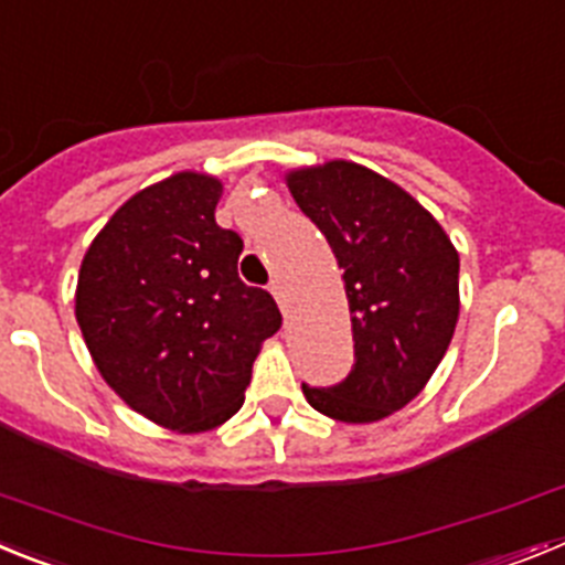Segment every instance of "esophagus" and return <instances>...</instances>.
I'll return each mask as SVG.
<instances>
[{
	"instance_id": "esophagus-1",
	"label": "esophagus",
	"mask_w": 565,
	"mask_h": 565,
	"mask_svg": "<svg viewBox=\"0 0 565 565\" xmlns=\"http://www.w3.org/2000/svg\"><path fill=\"white\" fill-rule=\"evenodd\" d=\"M268 291L274 294V299H277V302H279L282 313H288V294H286V286H282V279L274 277L271 286H268Z\"/></svg>"
}]
</instances>
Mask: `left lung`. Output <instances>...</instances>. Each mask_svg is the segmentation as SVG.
Instances as JSON below:
<instances>
[{
	"mask_svg": "<svg viewBox=\"0 0 565 565\" xmlns=\"http://www.w3.org/2000/svg\"><path fill=\"white\" fill-rule=\"evenodd\" d=\"M294 201L326 234L351 308L353 367L333 387L302 384L322 416L371 424L430 382L458 322V252L416 198L351 161L294 169Z\"/></svg>",
	"mask_w": 565,
	"mask_h": 565,
	"instance_id": "1",
	"label": "left lung"
}]
</instances>
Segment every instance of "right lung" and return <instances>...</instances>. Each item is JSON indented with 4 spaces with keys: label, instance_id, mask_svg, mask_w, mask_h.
<instances>
[{
    "label": "right lung",
    "instance_id": "obj_1",
    "mask_svg": "<svg viewBox=\"0 0 565 565\" xmlns=\"http://www.w3.org/2000/svg\"><path fill=\"white\" fill-rule=\"evenodd\" d=\"M223 183L178 172L132 194L89 243L76 319L104 382L174 433L221 427L243 407L274 297L237 277L243 239L221 228Z\"/></svg>",
    "mask_w": 565,
    "mask_h": 565
}]
</instances>
